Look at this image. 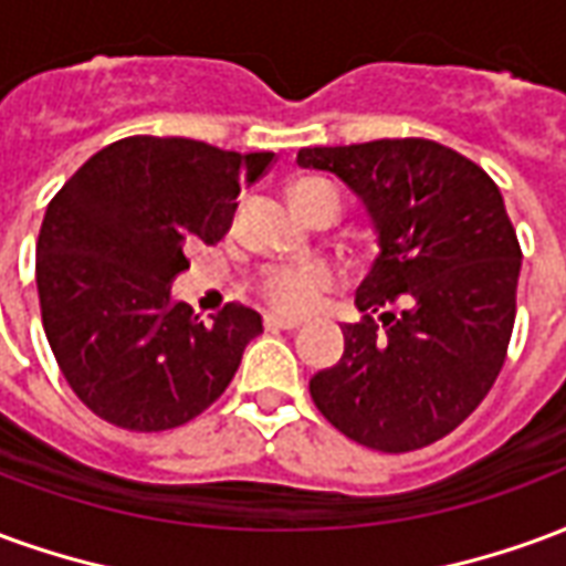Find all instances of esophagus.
<instances>
[{"label": "esophagus", "mask_w": 566, "mask_h": 566, "mask_svg": "<svg viewBox=\"0 0 566 566\" xmlns=\"http://www.w3.org/2000/svg\"><path fill=\"white\" fill-rule=\"evenodd\" d=\"M300 324H303V321L287 318V315H266V318H263V327H266V331H296Z\"/></svg>", "instance_id": "1"}]
</instances>
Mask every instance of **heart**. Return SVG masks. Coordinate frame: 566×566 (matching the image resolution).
Segmentation results:
<instances>
[{"instance_id": "obj_1", "label": "heart", "mask_w": 566, "mask_h": 566, "mask_svg": "<svg viewBox=\"0 0 566 566\" xmlns=\"http://www.w3.org/2000/svg\"><path fill=\"white\" fill-rule=\"evenodd\" d=\"M294 199L300 211L312 209L318 199H333L343 206L339 190L321 178H303L294 185ZM339 282V272L324 260H306V263H279V266H266L260 272L258 282V296L275 312L284 315H300L318 303L321 296L331 291L333 284Z\"/></svg>"}]
</instances>
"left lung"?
<instances>
[{"label": "left lung", "mask_w": 566, "mask_h": 566, "mask_svg": "<svg viewBox=\"0 0 566 566\" xmlns=\"http://www.w3.org/2000/svg\"><path fill=\"white\" fill-rule=\"evenodd\" d=\"M296 163L339 175L379 230L355 296L364 318L308 381L318 412L388 454L449 437L497 381L515 324L522 245L500 187L430 139L300 148Z\"/></svg>", "instance_id": "obj_1"}]
</instances>
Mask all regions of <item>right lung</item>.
I'll return each mask as SVG.
<instances>
[{
    "label": "right lung",
    "instance_id": "right-lung-1",
    "mask_svg": "<svg viewBox=\"0 0 566 566\" xmlns=\"http://www.w3.org/2000/svg\"><path fill=\"white\" fill-rule=\"evenodd\" d=\"M272 163L270 150L129 136L93 154L51 199L35 245L44 336L93 416L160 433L227 391L263 321L227 303L206 324L169 300V284L190 270V248L221 242L242 181Z\"/></svg>",
    "mask_w": 566,
    "mask_h": 566
}]
</instances>
